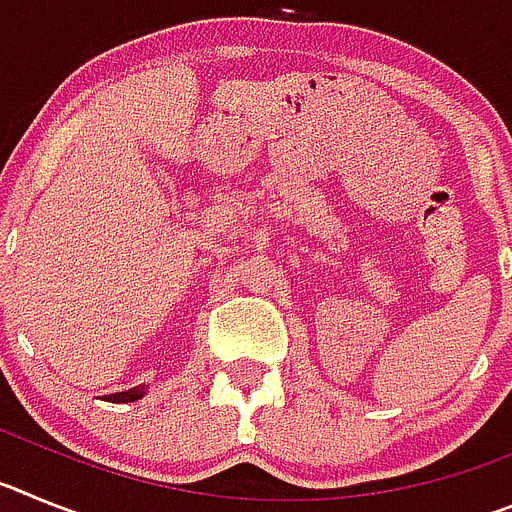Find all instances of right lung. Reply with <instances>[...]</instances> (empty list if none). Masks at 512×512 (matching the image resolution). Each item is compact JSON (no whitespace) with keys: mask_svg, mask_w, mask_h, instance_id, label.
<instances>
[{"mask_svg":"<svg viewBox=\"0 0 512 512\" xmlns=\"http://www.w3.org/2000/svg\"><path fill=\"white\" fill-rule=\"evenodd\" d=\"M138 397H143V387H140V390L115 392V395H107V400L110 402H133V400H138Z\"/></svg>","mask_w":512,"mask_h":512,"instance_id":"1","label":"right lung"}]
</instances>
